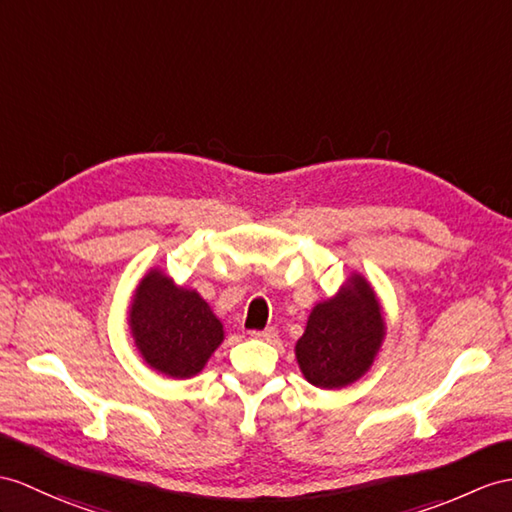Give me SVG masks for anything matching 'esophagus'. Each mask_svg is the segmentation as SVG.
<instances>
[{
	"label": "esophagus",
	"mask_w": 512,
	"mask_h": 512,
	"mask_svg": "<svg viewBox=\"0 0 512 512\" xmlns=\"http://www.w3.org/2000/svg\"><path fill=\"white\" fill-rule=\"evenodd\" d=\"M254 339H260V341H276L278 336V330L276 328H265V330H254L252 332Z\"/></svg>",
	"instance_id": "esophagus-1"
}]
</instances>
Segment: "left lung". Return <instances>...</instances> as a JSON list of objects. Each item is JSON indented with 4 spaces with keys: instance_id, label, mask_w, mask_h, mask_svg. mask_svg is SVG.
<instances>
[{
    "instance_id": "1",
    "label": "left lung",
    "mask_w": 512,
    "mask_h": 512,
    "mask_svg": "<svg viewBox=\"0 0 512 512\" xmlns=\"http://www.w3.org/2000/svg\"><path fill=\"white\" fill-rule=\"evenodd\" d=\"M386 339L380 297L363 273L354 271L332 297L313 306L295 343L302 376L317 389L350 386L376 363Z\"/></svg>"
}]
</instances>
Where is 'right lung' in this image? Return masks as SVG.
I'll use <instances>...</instances> for the list:
<instances>
[{
  "instance_id": "add662e5",
  "label": "right lung",
  "mask_w": 512,
  "mask_h": 512,
  "mask_svg": "<svg viewBox=\"0 0 512 512\" xmlns=\"http://www.w3.org/2000/svg\"><path fill=\"white\" fill-rule=\"evenodd\" d=\"M132 341L147 367L173 380H189L226 339L223 323L195 289L152 267L136 284L128 306Z\"/></svg>"
}]
</instances>
